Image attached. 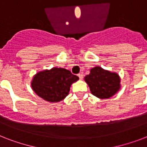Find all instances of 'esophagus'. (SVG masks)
<instances>
[{"mask_svg":"<svg viewBox=\"0 0 147 147\" xmlns=\"http://www.w3.org/2000/svg\"><path fill=\"white\" fill-rule=\"evenodd\" d=\"M78 77H79V79H82V78H83V75L82 73L78 74Z\"/></svg>","mask_w":147,"mask_h":147,"instance_id":"obj_1","label":"esophagus"}]
</instances>
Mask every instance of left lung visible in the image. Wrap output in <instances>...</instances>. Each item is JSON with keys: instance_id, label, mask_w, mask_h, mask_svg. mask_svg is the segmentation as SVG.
I'll return each mask as SVG.
<instances>
[{"instance_id": "8db88e82", "label": "left lung", "mask_w": 147, "mask_h": 147, "mask_svg": "<svg viewBox=\"0 0 147 147\" xmlns=\"http://www.w3.org/2000/svg\"><path fill=\"white\" fill-rule=\"evenodd\" d=\"M85 81L92 94L100 99L111 98L121 88V78L118 75L100 66L91 69L90 74L85 77Z\"/></svg>"}]
</instances>
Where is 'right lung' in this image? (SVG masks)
<instances>
[{"label":"right lung","instance_id":"obj_1","mask_svg":"<svg viewBox=\"0 0 147 147\" xmlns=\"http://www.w3.org/2000/svg\"><path fill=\"white\" fill-rule=\"evenodd\" d=\"M78 77L62 68L43 70L33 76L31 87L38 96L49 102H59L69 94L72 83Z\"/></svg>","mask_w":147,"mask_h":147}]
</instances>
